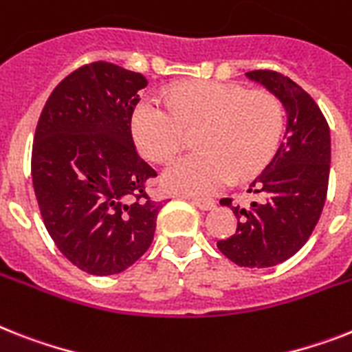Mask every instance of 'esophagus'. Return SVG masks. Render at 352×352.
<instances>
[{
    "label": "esophagus",
    "instance_id": "34e87169",
    "mask_svg": "<svg viewBox=\"0 0 352 352\" xmlns=\"http://www.w3.org/2000/svg\"><path fill=\"white\" fill-rule=\"evenodd\" d=\"M191 204L197 206V208L202 211L213 210V208H215V201H213V199H191Z\"/></svg>",
    "mask_w": 352,
    "mask_h": 352
}]
</instances>
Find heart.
<instances>
[{
	"mask_svg": "<svg viewBox=\"0 0 352 352\" xmlns=\"http://www.w3.org/2000/svg\"><path fill=\"white\" fill-rule=\"evenodd\" d=\"M285 113L271 92H248L230 82H193L161 97H144L133 110L131 131L142 155L168 162L199 130L201 151L171 164L162 181L173 191L206 195L233 179L264 170L278 150Z\"/></svg>",
	"mask_w": 352,
	"mask_h": 352,
	"instance_id": "obj_1",
	"label": "heart"
}]
</instances>
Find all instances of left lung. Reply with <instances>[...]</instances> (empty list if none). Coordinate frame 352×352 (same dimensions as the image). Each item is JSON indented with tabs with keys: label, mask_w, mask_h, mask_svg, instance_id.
<instances>
[{
	"label": "left lung",
	"mask_w": 352,
	"mask_h": 352,
	"mask_svg": "<svg viewBox=\"0 0 352 352\" xmlns=\"http://www.w3.org/2000/svg\"><path fill=\"white\" fill-rule=\"evenodd\" d=\"M245 76L282 101L287 128L273 161L248 190L262 199L248 210L233 208V199L221 201L231 206L239 224L217 248L242 267H271L295 255L318 224L329 184V124L315 99L289 77L273 70Z\"/></svg>",
	"instance_id": "8db88e82"
}]
</instances>
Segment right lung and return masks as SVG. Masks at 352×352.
Here are the masks:
<instances>
[{"label": "right lung", "instance_id": "1", "mask_svg": "<svg viewBox=\"0 0 352 352\" xmlns=\"http://www.w3.org/2000/svg\"><path fill=\"white\" fill-rule=\"evenodd\" d=\"M142 74L108 61L74 70L45 102L32 144V182L48 235L90 275H116L141 258L162 202L157 171L131 137Z\"/></svg>", "mask_w": 352, "mask_h": 352}]
</instances>
